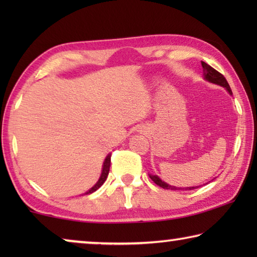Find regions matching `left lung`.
Wrapping results in <instances>:
<instances>
[{"label":"left lung","instance_id":"obj_1","mask_svg":"<svg viewBox=\"0 0 257 257\" xmlns=\"http://www.w3.org/2000/svg\"><path fill=\"white\" fill-rule=\"evenodd\" d=\"M202 67H203V71H204V79H206L207 81L212 82V84H216L219 86H222L224 87L225 89L228 90V93L230 95H232L231 89H230V86L228 84L227 79H225L224 76L222 73H220L219 71H216L215 69H213L211 66H208L207 63L203 62L202 61ZM150 178L152 180H153L156 185L162 187L164 189H171V190H193L195 188H197V187H185V188H181V187H175V186H171V185H168L167 182H164L160 179L158 176H153V175H150ZM208 184V182H207Z\"/></svg>","mask_w":257,"mask_h":257}]
</instances>
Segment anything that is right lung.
Returning <instances> with one entry per match:
<instances>
[{"instance_id":"1","label":"right lung","mask_w":257,"mask_h":257,"mask_svg":"<svg viewBox=\"0 0 257 257\" xmlns=\"http://www.w3.org/2000/svg\"><path fill=\"white\" fill-rule=\"evenodd\" d=\"M110 165H111V154H108L106 158H105V161H104V163H103L102 173H101V177H99L98 181L88 191H86L85 195H88V194L94 193V191H96L99 188V187H101L104 184V181H105L106 178H107L108 171H110Z\"/></svg>"}]
</instances>
